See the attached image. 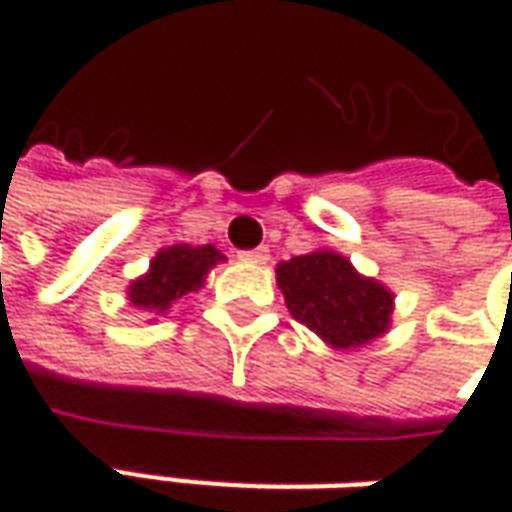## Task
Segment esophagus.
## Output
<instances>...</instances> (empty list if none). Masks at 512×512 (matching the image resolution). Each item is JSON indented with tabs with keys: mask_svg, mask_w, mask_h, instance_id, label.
<instances>
[{
	"mask_svg": "<svg viewBox=\"0 0 512 512\" xmlns=\"http://www.w3.org/2000/svg\"><path fill=\"white\" fill-rule=\"evenodd\" d=\"M241 260H249V263H266L268 249L266 246H257V249H249V252H241Z\"/></svg>",
	"mask_w": 512,
	"mask_h": 512,
	"instance_id": "34e87169",
	"label": "esophagus"
}]
</instances>
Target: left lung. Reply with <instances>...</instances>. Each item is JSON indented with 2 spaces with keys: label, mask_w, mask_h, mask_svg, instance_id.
<instances>
[{
  "label": "left lung",
  "mask_w": 512,
  "mask_h": 512,
  "mask_svg": "<svg viewBox=\"0 0 512 512\" xmlns=\"http://www.w3.org/2000/svg\"><path fill=\"white\" fill-rule=\"evenodd\" d=\"M277 282L290 315L334 348H356L386 332L392 293L356 274L343 255L312 252L279 263Z\"/></svg>",
  "instance_id": "obj_1"
}]
</instances>
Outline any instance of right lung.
I'll use <instances>...</instances> for the list:
<instances>
[{
	"instance_id": "add662e5",
	"label": "right lung",
	"mask_w": 512,
	"mask_h": 512,
	"mask_svg": "<svg viewBox=\"0 0 512 512\" xmlns=\"http://www.w3.org/2000/svg\"><path fill=\"white\" fill-rule=\"evenodd\" d=\"M219 260H224V255L216 249V246H169V249H161L153 263H150V271L145 277H139L136 282H131L128 288V299L134 307H142V310H150L161 315L164 310H169L178 299H183L186 293L197 290L202 285L205 274L211 271Z\"/></svg>"
}]
</instances>
